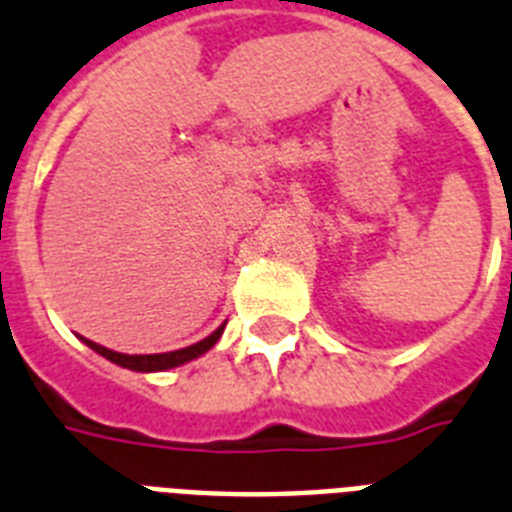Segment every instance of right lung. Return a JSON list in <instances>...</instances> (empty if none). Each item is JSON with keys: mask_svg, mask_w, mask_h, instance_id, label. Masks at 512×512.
Returning <instances> with one entry per match:
<instances>
[{"mask_svg": "<svg viewBox=\"0 0 512 512\" xmlns=\"http://www.w3.org/2000/svg\"><path fill=\"white\" fill-rule=\"evenodd\" d=\"M221 333H223V325L218 330H213V333H210L208 338H203V341L192 343V346H187V349L166 351V354H119V351L98 346V343L88 341V338H83V341L88 343L90 349L96 351V354L106 356L109 362L119 364V367L135 369V372H161V369H171V367H179V364L184 362H192V359H197V356L205 354L208 349H213L218 338H221Z\"/></svg>", "mask_w": 512, "mask_h": 512, "instance_id": "1", "label": "right lung"}]
</instances>
